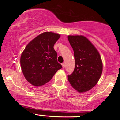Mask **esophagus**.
I'll list each match as a JSON object with an SVG mask.
<instances>
[{
  "instance_id": "obj_1",
  "label": "esophagus",
  "mask_w": 120,
  "mask_h": 120,
  "mask_svg": "<svg viewBox=\"0 0 120 120\" xmlns=\"http://www.w3.org/2000/svg\"><path fill=\"white\" fill-rule=\"evenodd\" d=\"M61 65H62V67H63V68H64V67H65V63H62Z\"/></svg>"
}]
</instances>
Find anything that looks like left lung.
Returning <instances> with one entry per match:
<instances>
[{
    "mask_svg": "<svg viewBox=\"0 0 120 120\" xmlns=\"http://www.w3.org/2000/svg\"><path fill=\"white\" fill-rule=\"evenodd\" d=\"M68 41L74 51L75 68L68 75L71 86L79 93L90 90L98 83L103 71L98 51L83 35H69Z\"/></svg>",
    "mask_w": 120,
    "mask_h": 120,
    "instance_id": "left-lung-1",
    "label": "left lung"
}]
</instances>
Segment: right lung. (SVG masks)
<instances>
[{
	"mask_svg": "<svg viewBox=\"0 0 120 120\" xmlns=\"http://www.w3.org/2000/svg\"><path fill=\"white\" fill-rule=\"evenodd\" d=\"M60 37L55 33H43L29 43L22 53V71L26 79L33 86H41L49 82L62 68L53 49Z\"/></svg>",
	"mask_w": 120,
	"mask_h": 120,
	"instance_id": "right-lung-1",
	"label": "right lung"
}]
</instances>
